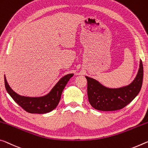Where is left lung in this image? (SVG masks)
I'll list each match as a JSON object with an SVG mask.
<instances>
[{"mask_svg":"<svg viewBox=\"0 0 148 148\" xmlns=\"http://www.w3.org/2000/svg\"><path fill=\"white\" fill-rule=\"evenodd\" d=\"M144 76L142 60L135 79L129 85L119 88H108L95 79L86 76L88 81V96L90 105L102 111L121 109L136 97L141 90Z\"/></svg>","mask_w":148,"mask_h":148,"instance_id":"8db88e82","label":"left lung"}]
</instances>
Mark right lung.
Wrapping results in <instances>:
<instances>
[{
    "label": "right lung",
    "instance_id": "obj_1",
    "mask_svg": "<svg viewBox=\"0 0 148 148\" xmlns=\"http://www.w3.org/2000/svg\"><path fill=\"white\" fill-rule=\"evenodd\" d=\"M73 74H69L58 82L47 95L39 97H25L18 95L12 90L7 82L4 75V84L7 92L20 106L29 113L44 114L55 109L60 101L61 94L64 87Z\"/></svg>",
    "mask_w": 148,
    "mask_h": 148
}]
</instances>
